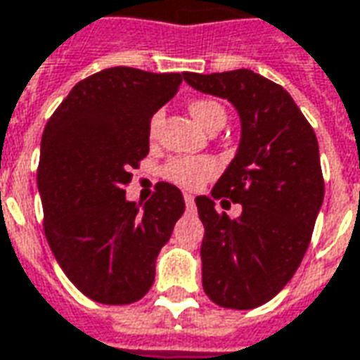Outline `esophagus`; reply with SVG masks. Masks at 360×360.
Wrapping results in <instances>:
<instances>
[{
  "instance_id": "esophagus-1",
  "label": "esophagus",
  "mask_w": 360,
  "mask_h": 360,
  "mask_svg": "<svg viewBox=\"0 0 360 360\" xmlns=\"http://www.w3.org/2000/svg\"><path fill=\"white\" fill-rule=\"evenodd\" d=\"M185 205H187L188 208H193V206H195V197H193V195H188V193H185Z\"/></svg>"
}]
</instances>
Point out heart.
I'll use <instances>...</instances> for the list:
<instances>
[{
	"instance_id": "heart-1",
	"label": "heart",
	"mask_w": 360,
	"mask_h": 360,
	"mask_svg": "<svg viewBox=\"0 0 360 360\" xmlns=\"http://www.w3.org/2000/svg\"><path fill=\"white\" fill-rule=\"evenodd\" d=\"M188 112L191 117L197 120L200 127L208 128L214 124L216 120H226V110L220 103L212 101V99H197L188 105ZM162 122V115L158 112L150 120L148 127V134L154 138L158 134V128ZM218 172V165L214 160L210 158H191V155H183V158H173L163 167V175L165 179H169L173 185L187 191H195V188L202 187L206 181L212 179Z\"/></svg>"
}]
</instances>
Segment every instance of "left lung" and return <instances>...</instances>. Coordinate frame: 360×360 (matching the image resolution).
I'll return each mask as SVG.
<instances>
[{
	"instance_id": "obj_1",
	"label": "left lung",
	"mask_w": 360,
	"mask_h": 360,
	"mask_svg": "<svg viewBox=\"0 0 360 360\" xmlns=\"http://www.w3.org/2000/svg\"><path fill=\"white\" fill-rule=\"evenodd\" d=\"M183 77L197 91L228 99L240 117L233 160L212 197L195 202L205 226L206 296L222 308L251 310L285 288L310 245L323 202L318 140L285 87L251 70ZM222 196L240 202L238 219L215 212L214 198Z\"/></svg>"
}]
</instances>
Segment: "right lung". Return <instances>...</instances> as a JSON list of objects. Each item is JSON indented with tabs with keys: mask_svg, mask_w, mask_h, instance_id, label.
Wrapping results in <instances>:
<instances>
[{
	"mask_svg": "<svg viewBox=\"0 0 360 360\" xmlns=\"http://www.w3.org/2000/svg\"><path fill=\"white\" fill-rule=\"evenodd\" d=\"M181 82L183 74L109 68L75 85L46 122L37 175L44 233L58 265L95 302L140 300L185 212L172 183H158L146 205L128 202L124 191L150 152V120Z\"/></svg>",
	"mask_w": 360,
	"mask_h": 360,
	"instance_id": "right-lung-1",
	"label": "right lung"
}]
</instances>
